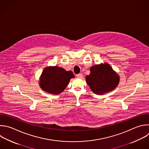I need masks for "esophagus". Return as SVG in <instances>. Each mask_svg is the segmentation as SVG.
Wrapping results in <instances>:
<instances>
[{"mask_svg": "<svg viewBox=\"0 0 149 149\" xmlns=\"http://www.w3.org/2000/svg\"><path fill=\"white\" fill-rule=\"evenodd\" d=\"M82 74H81V73H80V74H77V77H78V78H81L82 77Z\"/></svg>", "mask_w": 149, "mask_h": 149, "instance_id": "esophagus-1", "label": "esophagus"}]
</instances>
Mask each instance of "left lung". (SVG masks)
<instances>
[{"label":"left lung","instance_id":"8db88e82","mask_svg":"<svg viewBox=\"0 0 149 149\" xmlns=\"http://www.w3.org/2000/svg\"><path fill=\"white\" fill-rule=\"evenodd\" d=\"M90 74L86 77V82L92 92L102 95L113 91L119 82V76L108 63L91 67Z\"/></svg>","mask_w":149,"mask_h":149}]
</instances>
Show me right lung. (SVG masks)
Here are the masks:
<instances>
[{
	"instance_id": "add662e5",
	"label": "right lung",
	"mask_w": 149,
	"mask_h": 149,
	"mask_svg": "<svg viewBox=\"0 0 149 149\" xmlns=\"http://www.w3.org/2000/svg\"><path fill=\"white\" fill-rule=\"evenodd\" d=\"M72 78L74 75L71 71L57 66L47 67L41 73L39 85L44 91L57 95L63 92Z\"/></svg>"
}]
</instances>
